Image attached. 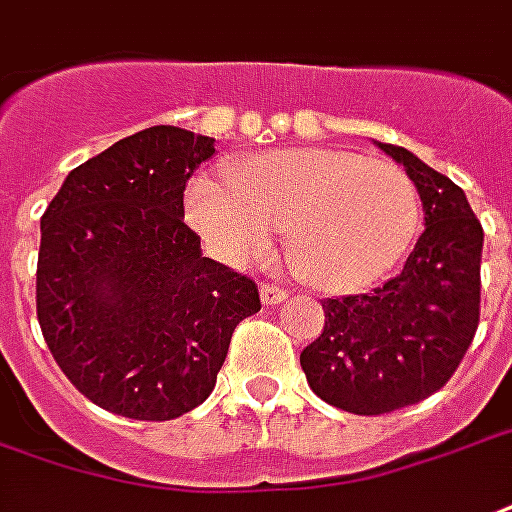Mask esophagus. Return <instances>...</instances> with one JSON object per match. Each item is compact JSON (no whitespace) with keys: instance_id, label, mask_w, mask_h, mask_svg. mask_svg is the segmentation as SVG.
<instances>
[{"instance_id":"obj_1","label":"esophagus","mask_w":512,"mask_h":512,"mask_svg":"<svg viewBox=\"0 0 512 512\" xmlns=\"http://www.w3.org/2000/svg\"><path fill=\"white\" fill-rule=\"evenodd\" d=\"M287 298L285 287H276V285H263L260 287V301L266 306H279Z\"/></svg>"}]
</instances>
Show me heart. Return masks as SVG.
I'll list each match as a JSON object with an SVG mask.
<instances>
[{
	"instance_id": "b5f03b06",
	"label": "heart",
	"mask_w": 512,
	"mask_h": 512,
	"mask_svg": "<svg viewBox=\"0 0 512 512\" xmlns=\"http://www.w3.org/2000/svg\"><path fill=\"white\" fill-rule=\"evenodd\" d=\"M187 217L227 263L268 255L285 236L290 268L320 290H358L401 257L418 225V195L396 165L342 149H279L198 176Z\"/></svg>"
}]
</instances>
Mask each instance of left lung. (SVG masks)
<instances>
[{
  "label": "left lung",
  "mask_w": 512,
  "mask_h": 512,
  "mask_svg": "<svg viewBox=\"0 0 512 512\" xmlns=\"http://www.w3.org/2000/svg\"><path fill=\"white\" fill-rule=\"evenodd\" d=\"M377 149L407 170L426 230L385 285L325 298L323 333L301 352L309 388L352 415L401 410L439 391L480 320L483 227L464 189L412 151L393 143Z\"/></svg>",
  "instance_id": "obj_1"
}]
</instances>
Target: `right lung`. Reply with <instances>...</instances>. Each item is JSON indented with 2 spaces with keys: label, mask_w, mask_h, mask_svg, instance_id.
<instances>
[{
  "label": "right lung",
  "mask_w": 512,
  "mask_h": 512,
  "mask_svg": "<svg viewBox=\"0 0 512 512\" xmlns=\"http://www.w3.org/2000/svg\"><path fill=\"white\" fill-rule=\"evenodd\" d=\"M214 138L149 127L67 173L40 219L37 320L75 388L132 420H173L217 385L252 279L203 257L184 189Z\"/></svg>",
  "instance_id": "right-lung-1"
}]
</instances>
